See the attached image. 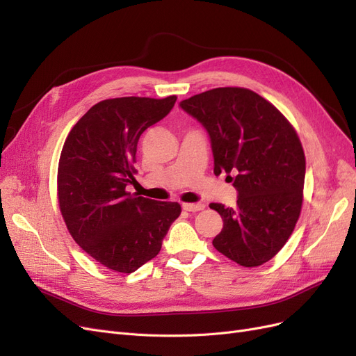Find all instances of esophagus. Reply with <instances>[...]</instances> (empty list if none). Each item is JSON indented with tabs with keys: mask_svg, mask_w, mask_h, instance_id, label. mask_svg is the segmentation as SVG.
Masks as SVG:
<instances>
[{
	"mask_svg": "<svg viewBox=\"0 0 356 356\" xmlns=\"http://www.w3.org/2000/svg\"><path fill=\"white\" fill-rule=\"evenodd\" d=\"M203 208H204L203 203H184L182 204V209L187 212H197V211H202Z\"/></svg>",
	"mask_w": 356,
	"mask_h": 356,
	"instance_id": "1",
	"label": "esophagus"
}]
</instances>
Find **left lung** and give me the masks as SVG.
<instances>
[{
    "label": "left lung",
    "instance_id": "8db88e82",
    "mask_svg": "<svg viewBox=\"0 0 356 356\" xmlns=\"http://www.w3.org/2000/svg\"><path fill=\"white\" fill-rule=\"evenodd\" d=\"M179 105L209 134L213 174L225 172L239 193L236 208L209 204L222 218L215 250L243 267L272 260L293 234L303 204L306 159L296 129L245 88H217Z\"/></svg>",
    "mask_w": 356,
    "mask_h": 356
}]
</instances>
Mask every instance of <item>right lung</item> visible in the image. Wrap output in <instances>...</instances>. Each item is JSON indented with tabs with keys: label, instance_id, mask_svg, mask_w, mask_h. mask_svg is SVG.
Wrapping results in <instances>:
<instances>
[{
	"label": "right lung",
	"instance_id": "1",
	"mask_svg": "<svg viewBox=\"0 0 356 356\" xmlns=\"http://www.w3.org/2000/svg\"><path fill=\"white\" fill-rule=\"evenodd\" d=\"M163 99L124 96L95 104L68 134L58 166L59 209L72 239L106 268L132 273L154 258L177 202L131 195L136 147L145 129L172 110Z\"/></svg>",
	"mask_w": 356,
	"mask_h": 356
}]
</instances>
